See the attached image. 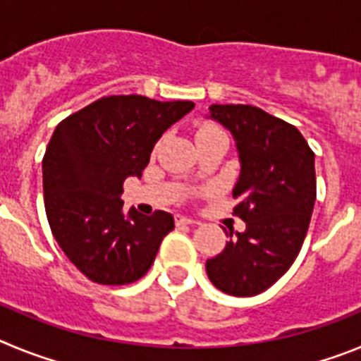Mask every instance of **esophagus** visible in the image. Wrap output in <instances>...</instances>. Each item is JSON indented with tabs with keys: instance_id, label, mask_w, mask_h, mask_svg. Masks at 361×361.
Segmentation results:
<instances>
[{
	"instance_id": "34e87169",
	"label": "esophagus",
	"mask_w": 361,
	"mask_h": 361,
	"mask_svg": "<svg viewBox=\"0 0 361 361\" xmlns=\"http://www.w3.org/2000/svg\"><path fill=\"white\" fill-rule=\"evenodd\" d=\"M175 222H177V226H193V224H197L195 219H190V216H183V215H177Z\"/></svg>"
}]
</instances>
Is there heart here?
Wrapping results in <instances>:
<instances>
[{
	"mask_svg": "<svg viewBox=\"0 0 361 361\" xmlns=\"http://www.w3.org/2000/svg\"><path fill=\"white\" fill-rule=\"evenodd\" d=\"M215 132H222V130H219L216 126H212V124H204V126H200V128L197 130V139H199V137H204V135H209V133H215Z\"/></svg>",
	"mask_w": 361,
	"mask_h": 361,
	"instance_id": "b5f03b06",
	"label": "heart"
}]
</instances>
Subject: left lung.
<instances>
[{"label":"left lung","mask_w":361,"mask_h":361,"mask_svg":"<svg viewBox=\"0 0 361 361\" xmlns=\"http://www.w3.org/2000/svg\"><path fill=\"white\" fill-rule=\"evenodd\" d=\"M208 117L235 139L240 175L233 212L245 229H229L206 273L226 295L255 296L291 267L304 244L317 200L314 153L293 124L251 104H212Z\"/></svg>","instance_id":"obj_1"}]
</instances>
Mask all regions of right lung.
Returning a JSON list of instances; mask_svg holds the SVG:
<instances>
[{
    "label": "right lung",
    "mask_w": 361,
    "mask_h": 361,
    "mask_svg": "<svg viewBox=\"0 0 361 361\" xmlns=\"http://www.w3.org/2000/svg\"><path fill=\"white\" fill-rule=\"evenodd\" d=\"M193 106L110 95L54 130L43 157L47 219L59 247L92 282L124 286L145 276L175 228L171 213L124 212L121 195L126 178H141L162 133Z\"/></svg>",
    "instance_id": "obj_1"
}]
</instances>
